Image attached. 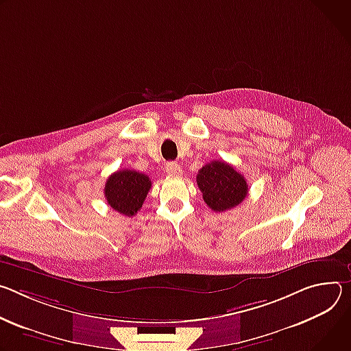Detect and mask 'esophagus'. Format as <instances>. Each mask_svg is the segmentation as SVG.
I'll return each mask as SVG.
<instances>
[{
  "mask_svg": "<svg viewBox=\"0 0 351 351\" xmlns=\"http://www.w3.org/2000/svg\"><path fill=\"white\" fill-rule=\"evenodd\" d=\"M166 173L169 176H181L182 173V169L180 167V165H177L176 162H169L166 165Z\"/></svg>",
  "mask_w": 351,
  "mask_h": 351,
  "instance_id": "34e87169",
  "label": "esophagus"
}]
</instances>
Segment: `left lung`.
Masks as SVG:
<instances>
[{
  "mask_svg": "<svg viewBox=\"0 0 351 351\" xmlns=\"http://www.w3.org/2000/svg\"><path fill=\"white\" fill-rule=\"evenodd\" d=\"M198 188L206 205L215 212H224L240 205L248 193L243 174L226 162L213 160L205 165L197 176Z\"/></svg>",
  "mask_w": 351,
  "mask_h": 351,
  "instance_id": "left-lung-1",
  "label": "left lung"
}]
</instances>
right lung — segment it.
<instances>
[{"label": "right lung", "mask_w": 351, "mask_h": 351, "mask_svg": "<svg viewBox=\"0 0 351 351\" xmlns=\"http://www.w3.org/2000/svg\"><path fill=\"white\" fill-rule=\"evenodd\" d=\"M152 181L146 174L135 170H119L111 174L104 185L107 204L124 216H135L147 195Z\"/></svg>", "instance_id": "obj_1"}]
</instances>
